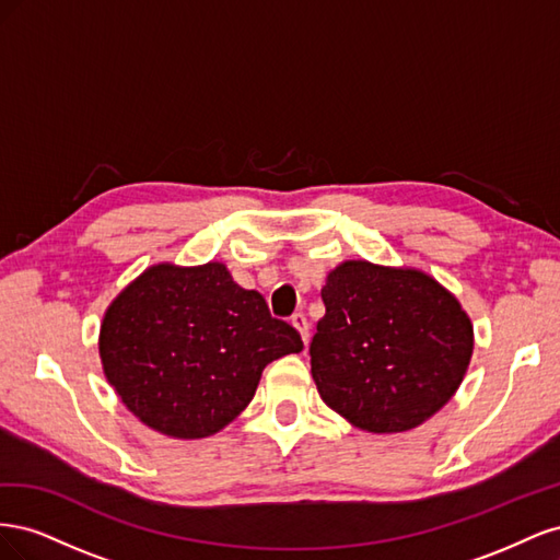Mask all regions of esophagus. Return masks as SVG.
I'll return each mask as SVG.
<instances>
[{
    "label": "esophagus",
    "mask_w": 560,
    "mask_h": 560,
    "mask_svg": "<svg viewBox=\"0 0 560 560\" xmlns=\"http://www.w3.org/2000/svg\"><path fill=\"white\" fill-rule=\"evenodd\" d=\"M292 325L299 329V334H301V338H303V343H308V338H311L308 317L303 315V313H294V315H292Z\"/></svg>",
    "instance_id": "1"
}]
</instances>
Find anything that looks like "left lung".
Wrapping results in <instances>:
<instances>
[{
  "label": "left lung",
  "mask_w": 560,
  "mask_h": 560,
  "mask_svg": "<svg viewBox=\"0 0 560 560\" xmlns=\"http://www.w3.org/2000/svg\"><path fill=\"white\" fill-rule=\"evenodd\" d=\"M322 301L311 371L319 397L354 428L411 430L463 383L471 322L430 276L346 261L327 276Z\"/></svg>",
  "instance_id": "8db88e82"
}]
</instances>
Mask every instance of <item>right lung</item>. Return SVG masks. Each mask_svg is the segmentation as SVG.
Returning <instances> with one entry per match:
<instances>
[{
    "label": "right lung",
    "instance_id": "right-lung-1",
    "mask_svg": "<svg viewBox=\"0 0 560 560\" xmlns=\"http://www.w3.org/2000/svg\"><path fill=\"white\" fill-rule=\"evenodd\" d=\"M301 334L224 264H161L128 284L100 329L105 376L144 425L200 439L252 401L266 364L301 352Z\"/></svg>",
    "mask_w": 560,
    "mask_h": 560
}]
</instances>
